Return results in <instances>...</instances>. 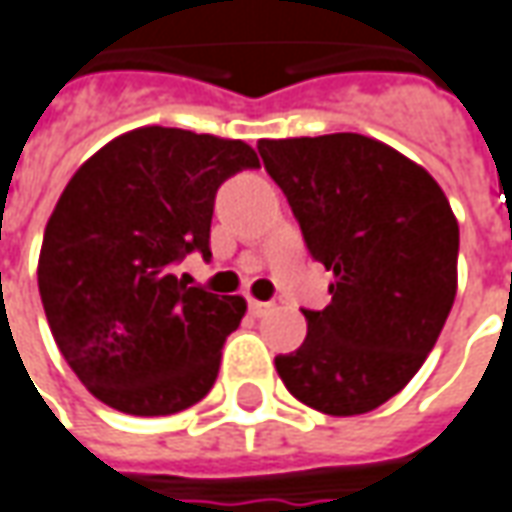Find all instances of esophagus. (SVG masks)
<instances>
[{
  "instance_id": "obj_1",
  "label": "esophagus",
  "mask_w": 512,
  "mask_h": 512,
  "mask_svg": "<svg viewBox=\"0 0 512 512\" xmlns=\"http://www.w3.org/2000/svg\"><path fill=\"white\" fill-rule=\"evenodd\" d=\"M270 307H273V304H267V301H250V312H253L256 318L267 315V312H270Z\"/></svg>"
}]
</instances>
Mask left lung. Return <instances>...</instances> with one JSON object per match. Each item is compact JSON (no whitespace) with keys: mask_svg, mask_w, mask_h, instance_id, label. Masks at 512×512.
Returning a JSON list of instances; mask_svg holds the SVG:
<instances>
[{"mask_svg":"<svg viewBox=\"0 0 512 512\" xmlns=\"http://www.w3.org/2000/svg\"><path fill=\"white\" fill-rule=\"evenodd\" d=\"M259 154L310 256L335 276L276 372L304 406L366 414L417 375L454 307V211L423 166L355 132L259 140Z\"/></svg>","mask_w":512,"mask_h":512,"instance_id":"obj_1","label":"left lung"}]
</instances>
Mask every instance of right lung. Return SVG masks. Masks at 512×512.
I'll return each instance as SVG.
<instances>
[{
	"mask_svg": "<svg viewBox=\"0 0 512 512\" xmlns=\"http://www.w3.org/2000/svg\"><path fill=\"white\" fill-rule=\"evenodd\" d=\"M256 166L242 140L143 126L72 174L44 228L39 293L61 355L101 403L166 417L211 392L248 304L188 287L177 264L211 256L216 191Z\"/></svg>",
	"mask_w": 512,
	"mask_h": 512,
	"instance_id": "1",
	"label": "right lung"
}]
</instances>
